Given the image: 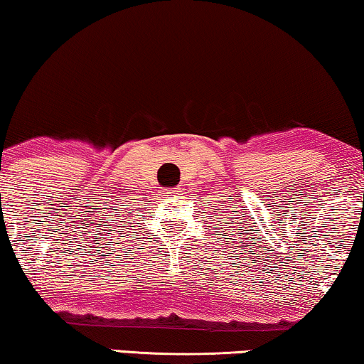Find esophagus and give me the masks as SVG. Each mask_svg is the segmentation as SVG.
<instances>
[{"label": "esophagus", "mask_w": 364, "mask_h": 364, "mask_svg": "<svg viewBox=\"0 0 364 364\" xmlns=\"http://www.w3.org/2000/svg\"><path fill=\"white\" fill-rule=\"evenodd\" d=\"M178 192H181V191H177V188H173V191H171L169 193H171V195H177Z\"/></svg>", "instance_id": "esophagus-1"}]
</instances>
